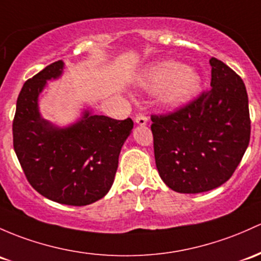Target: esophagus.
Listing matches in <instances>:
<instances>
[{
    "label": "esophagus",
    "mask_w": 261,
    "mask_h": 261,
    "mask_svg": "<svg viewBox=\"0 0 261 261\" xmlns=\"http://www.w3.org/2000/svg\"><path fill=\"white\" fill-rule=\"evenodd\" d=\"M135 122L140 126H145L147 123V116L144 114V112H139L135 117Z\"/></svg>",
    "instance_id": "34e87169"
}]
</instances>
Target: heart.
Wrapping results in <instances>:
<instances>
[{
  "mask_svg": "<svg viewBox=\"0 0 261 261\" xmlns=\"http://www.w3.org/2000/svg\"><path fill=\"white\" fill-rule=\"evenodd\" d=\"M138 84L149 91L161 90L160 101L165 106H179L190 100L201 86L196 70L177 61H163L145 68Z\"/></svg>",
  "mask_w": 261,
  "mask_h": 261,
  "instance_id": "heart-1",
  "label": "heart"
}]
</instances>
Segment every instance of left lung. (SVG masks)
Masks as SVG:
<instances>
[{"label":"left lung","instance_id":"obj_1","mask_svg":"<svg viewBox=\"0 0 261 261\" xmlns=\"http://www.w3.org/2000/svg\"><path fill=\"white\" fill-rule=\"evenodd\" d=\"M211 89L165 116H151L160 177L171 190L199 194L226 182L250 141L249 100L240 76L211 57Z\"/></svg>","mask_w":261,"mask_h":261}]
</instances>
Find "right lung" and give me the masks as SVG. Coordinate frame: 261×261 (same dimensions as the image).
Listing matches in <instances>:
<instances>
[{"mask_svg": "<svg viewBox=\"0 0 261 261\" xmlns=\"http://www.w3.org/2000/svg\"><path fill=\"white\" fill-rule=\"evenodd\" d=\"M64 70L60 60L24 82L16 103L13 149L37 193L59 204L85 206L111 189L134 122L95 115L90 108L64 127L43 119L38 98L47 81L61 77Z\"/></svg>", "mask_w": 261, "mask_h": 261, "instance_id": "add662e5", "label": "right lung"}]
</instances>
